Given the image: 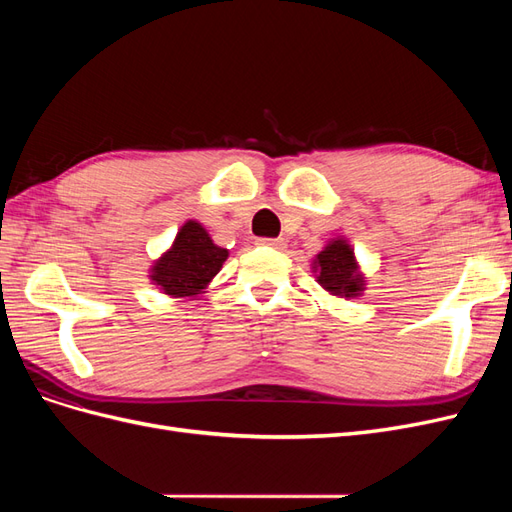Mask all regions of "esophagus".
<instances>
[{"label":"esophagus","mask_w":512,"mask_h":512,"mask_svg":"<svg viewBox=\"0 0 512 512\" xmlns=\"http://www.w3.org/2000/svg\"><path fill=\"white\" fill-rule=\"evenodd\" d=\"M258 243L260 245H267V247H273V250H282V247L286 245L284 239H260Z\"/></svg>","instance_id":"34e87169"}]
</instances>
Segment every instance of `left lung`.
Instances as JSON below:
<instances>
[{"label":"left lung","instance_id":"obj_1","mask_svg":"<svg viewBox=\"0 0 512 512\" xmlns=\"http://www.w3.org/2000/svg\"><path fill=\"white\" fill-rule=\"evenodd\" d=\"M312 273L316 275V282L337 299H359L367 286V277L346 237L327 241L312 260Z\"/></svg>","mask_w":512,"mask_h":512}]
</instances>
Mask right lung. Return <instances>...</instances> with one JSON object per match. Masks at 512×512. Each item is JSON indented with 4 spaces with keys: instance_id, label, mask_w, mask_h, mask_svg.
I'll return each mask as SVG.
<instances>
[{
    "instance_id": "add662e5",
    "label": "right lung",
    "mask_w": 512,
    "mask_h": 512,
    "mask_svg": "<svg viewBox=\"0 0 512 512\" xmlns=\"http://www.w3.org/2000/svg\"><path fill=\"white\" fill-rule=\"evenodd\" d=\"M226 258V247L213 243L203 224L188 220L177 230L173 245L153 260L149 280L173 299L198 297L220 273Z\"/></svg>"
}]
</instances>
